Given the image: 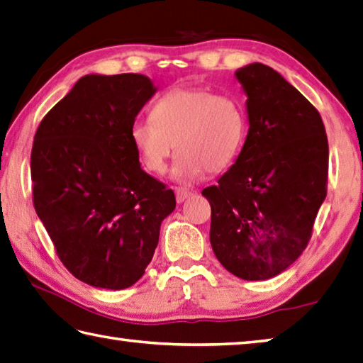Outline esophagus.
Here are the masks:
<instances>
[{
	"label": "esophagus",
	"instance_id": "1",
	"mask_svg": "<svg viewBox=\"0 0 363 363\" xmlns=\"http://www.w3.org/2000/svg\"><path fill=\"white\" fill-rule=\"evenodd\" d=\"M191 195V191L190 190H184V189H176V201L177 203H184L187 200V198H190Z\"/></svg>",
	"mask_w": 363,
	"mask_h": 363
}]
</instances>
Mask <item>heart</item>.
<instances>
[{"instance_id": "heart-1", "label": "heart", "mask_w": 363, "mask_h": 363, "mask_svg": "<svg viewBox=\"0 0 363 363\" xmlns=\"http://www.w3.org/2000/svg\"><path fill=\"white\" fill-rule=\"evenodd\" d=\"M152 119L133 121L129 137L149 172H167L174 146L177 182L191 184L236 160L247 137L242 104L204 88H176L154 104Z\"/></svg>"}]
</instances>
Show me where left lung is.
<instances>
[{
    "label": "left lung",
    "mask_w": 363,
    "mask_h": 363,
    "mask_svg": "<svg viewBox=\"0 0 363 363\" xmlns=\"http://www.w3.org/2000/svg\"><path fill=\"white\" fill-rule=\"evenodd\" d=\"M234 77L247 96L248 133L234 165L203 190L211 245L233 275L269 280L308 244L328 194V135L315 106L272 67L247 64Z\"/></svg>",
    "instance_id": "8db88e82"
}]
</instances>
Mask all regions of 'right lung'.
<instances>
[{
	"label": "right lung",
	"mask_w": 363,
	"mask_h": 363,
	"mask_svg": "<svg viewBox=\"0 0 363 363\" xmlns=\"http://www.w3.org/2000/svg\"><path fill=\"white\" fill-rule=\"evenodd\" d=\"M155 91L141 74L84 75L35 132L34 209L62 264L94 288L137 283L176 208L173 190L141 169L129 137Z\"/></svg>",
	"instance_id": "obj_1"
}]
</instances>
